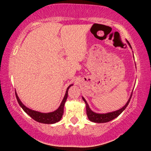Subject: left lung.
Instances as JSON below:
<instances>
[{
    "mask_svg": "<svg viewBox=\"0 0 151 151\" xmlns=\"http://www.w3.org/2000/svg\"><path fill=\"white\" fill-rule=\"evenodd\" d=\"M127 42L128 44H129V47L131 48V45H130V43L129 42V41L127 40ZM132 94H133V92H132L131 96H130V98L129 99V100H128L127 104H126L124 106L122 107V108L119 109V110L113 111V112H110V113H97L93 112V111H92L91 110V109L89 108V106H88V103L86 102L85 99L82 97V99H83V100L84 101V102H85V104H86V115H87L88 119H89L90 121L93 122L105 123V122H110L111 120H113V119L116 118V117L117 116H119V115L123 112L124 110L127 108V106H128V104H129L130 100H131V99Z\"/></svg>",
    "mask_w": 151,
    "mask_h": 151,
    "instance_id": "1",
    "label": "left lung"
}]
</instances>
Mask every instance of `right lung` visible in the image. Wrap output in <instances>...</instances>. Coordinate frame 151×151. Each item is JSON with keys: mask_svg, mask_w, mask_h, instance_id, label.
<instances>
[{"mask_svg": "<svg viewBox=\"0 0 151 151\" xmlns=\"http://www.w3.org/2000/svg\"><path fill=\"white\" fill-rule=\"evenodd\" d=\"M73 85V84H71V85L68 86L67 91H66L65 96L64 97L63 101H62L60 105L59 108L55 110L53 112L51 113H40L38 112V111H36L34 110H32V109L27 108V107L24 106V105L21 102V101L20 100L19 98H18L17 93L15 92L16 93V99H17V101L18 104L21 108L23 109V111L25 112L27 114H28L29 116L32 117V119H34L35 121L38 122L42 123V124H54L58 122L60 120L62 117H63V113H64V106H65V102L67 100V97H68V91H69V88L70 86Z\"/></svg>", "mask_w": 151, "mask_h": 151, "instance_id": "1", "label": "right lung"}]
</instances>
